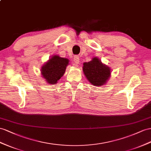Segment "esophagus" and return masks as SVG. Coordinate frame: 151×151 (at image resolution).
I'll list each match as a JSON object with an SVG mask.
<instances>
[{
	"mask_svg": "<svg viewBox=\"0 0 151 151\" xmlns=\"http://www.w3.org/2000/svg\"><path fill=\"white\" fill-rule=\"evenodd\" d=\"M73 61H74V65H77L80 63V58L78 56H75L73 58Z\"/></svg>",
	"mask_w": 151,
	"mask_h": 151,
	"instance_id": "obj_1",
	"label": "esophagus"
}]
</instances>
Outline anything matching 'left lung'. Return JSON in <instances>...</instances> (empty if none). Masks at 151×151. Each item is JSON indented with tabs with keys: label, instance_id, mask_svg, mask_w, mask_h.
<instances>
[{
	"label": "left lung",
	"instance_id": "left-lung-1",
	"mask_svg": "<svg viewBox=\"0 0 151 151\" xmlns=\"http://www.w3.org/2000/svg\"><path fill=\"white\" fill-rule=\"evenodd\" d=\"M83 72L86 78L95 86H101L106 83L111 75V69L103 64L98 57H94L88 63L83 64Z\"/></svg>",
	"mask_w": 151,
	"mask_h": 151
}]
</instances>
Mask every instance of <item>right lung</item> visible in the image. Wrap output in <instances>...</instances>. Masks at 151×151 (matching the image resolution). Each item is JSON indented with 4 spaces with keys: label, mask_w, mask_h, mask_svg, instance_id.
Here are the masks:
<instances>
[{
    "label": "right lung",
    "mask_w": 151,
    "mask_h": 151,
    "mask_svg": "<svg viewBox=\"0 0 151 151\" xmlns=\"http://www.w3.org/2000/svg\"><path fill=\"white\" fill-rule=\"evenodd\" d=\"M69 59L54 55L42 65L41 74L46 83L54 85L64 75L69 64Z\"/></svg>",
    "instance_id": "1"
}]
</instances>
